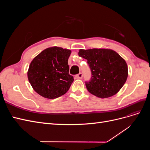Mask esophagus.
Here are the masks:
<instances>
[{
  "mask_svg": "<svg viewBox=\"0 0 150 150\" xmlns=\"http://www.w3.org/2000/svg\"><path fill=\"white\" fill-rule=\"evenodd\" d=\"M76 77L78 79H81L83 78V74L81 73V72H80V73H79L78 74H77L76 76Z\"/></svg>",
  "mask_w": 150,
  "mask_h": 150,
  "instance_id": "obj_1",
  "label": "esophagus"
}]
</instances>
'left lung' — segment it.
<instances>
[{
    "label": "left lung",
    "instance_id": "left-lung-1",
    "mask_svg": "<svg viewBox=\"0 0 150 150\" xmlns=\"http://www.w3.org/2000/svg\"><path fill=\"white\" fill-rule=\"evenodd\" d=\"M79 56L88 60L92 77L86 82L88 91L96 97L114 96L123 86L128 76L123 58L110 49H79Z\"/></svg>",
    "mask_w": 150,
    "mask_h": 150
}]
</instances>
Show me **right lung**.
<instances>
[{
    "instance_id": "right-lung-1",
    "label": "right lung",
    "mask_w": 150,
    "mask_h": 150,
    "mask_svg": "<svg viewBox=\"0 0 150 150\" xmlns=\"http://www.w3.org/2000/svg\"><path fill=\"white\" fill-rule=\"evenodd\" d=\"M71 51L54 46L44 49L31 61L28 80L35 91L47 99H55L67 93L74 81L69 74L68 59Z\"/></svg>"
}]
</instances>
